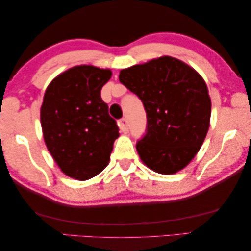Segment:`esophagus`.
Wrapping results in <instances>:
<instances>
[{
	"label": "esophagus",
	"mask_w": 251,
	"mask_h": 251,
	"mask_svg": "<svg viewBox=\"0 0 251 251\" xmlns=\"http://www.w3.org/2000/svg\"><path fill=\"white\" fill-rule=\"evenodd\" d=\"M119 126H120V130L122 132H128V121H126V118H122L120 121H119Z\"/></svg>",
	"instance_id": "1"
}]
</instances>
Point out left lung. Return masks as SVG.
Listing matches in <instances>:
<instances>
[{
    "mask_svg": "<svg viewBox=\"0 0 251 251\" xmlns=\"http://www.w3.org/2000/svg\"><path fill=\"white\" fill-rule=\"evenodd\" d=\"M119 80L137 94L147 112L146 134L137 142L143 163L162 175L183 169L202 146L210 125L206 82L171 56L123 69Z\"/></svg>",
    "mask_w": 251,
    "mask_h": 251,
    "instance_id": "obj_1",
    "label": "left lung"
}]
</instances>
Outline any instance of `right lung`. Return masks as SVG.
Instances as JSON below:
<instances>
[{"label": "right lung", "mask_w": 251, "mask_h": 251, "mask_svg": "<svg viewBox=\"0 0 251 251\" xmlns=\"http://www.w3.org/2000/svg\"><path fill=\"white\" fill-rule=\"evenodd\" d=\"M108 69L77 65L61 73L44 93L41 126L49 151L65 175L88 180L108 166L119 128L101 99Z\"/></svg>", "instance_id": "right-lung-1"}]
</instances>
